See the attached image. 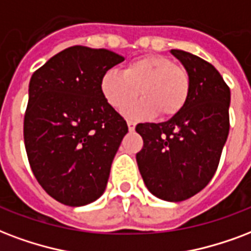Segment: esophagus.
<instances>
[{"instance_id": "34e87169", "label": "esophagus", "mask_w": 251, "mask_h": 251, "mask_svg": "<svg viewBox=\"0 0 251 251\" xmlns=\"http://www.w3.org/2000/svg\"><path fill=\"white\" fill-rule=\"evenodd\" d=\"M135 125H137L135 122H134V121H130V120H127V126H129V130H130V131H133V130L135 129Z\"/></svg>"}]
</instances>
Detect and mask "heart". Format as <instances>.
Listing matches in <instances>:
<instances>
[{"label":"heart","instance_id":"b5f03b06","mask_svg":"<svg viewBox=\"0 0 251 251\" xmlns=\"http://www.w3.org/2000/svg\"><path fill=\"white\" fill-rule=\"evenodd\" d=\"M101 93L108 104L122 110L138 95L143 97L125 110L129 117L151 118L176 116L189 97L191 80L184 67L162 55H146L127 63L122 72L106 71L100 81Z\"/></svg>","mask_w":251,"mask_h":251}]
</instances>
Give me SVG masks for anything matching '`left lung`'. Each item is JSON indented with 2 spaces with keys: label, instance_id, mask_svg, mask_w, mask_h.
I'll list each match as a JSON object with an SVG mask.
<instances>
[{
  "label": "left lung",
  "instance_id": "8db88e82",
  "mask_svg": "<svg viewBox=\"0 0 251 251\" xmlns=\"http://www.w3.org/2000/svg\"><path fill=\"white\" fill-rule=\"evenodd\" d=\"M191 80L181 112L160 124H138L143 147L137 163L147 189L166 201H183L205 188L219 167L229 134L230 89L210 63L171 50Z\"/></svg>",
  "mask_w": 251,
  "mask_h": 251
}]
</instances>
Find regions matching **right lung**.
<instances>
[{
    "mask_svg": "<svg viewBox=\"0 0 251 251\" xmlns=\"http://www.w3.org/2000/svg\"><path fill=\"white\" fill-rule=\"evenodd\" d=\"M121 62L109 50L74 46L31 76L24 121L28 163L42 188L64 205H87L106 188L127 125L100 81Z\"/></svg>",
    "mask_w": 251,
    "mask_h": 251,
    "instance_id": "obj_1",
    "label": "right lung"
}]
</instances>
